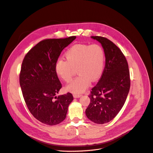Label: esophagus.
Masks as SVG:
<instances>
[{
    "label": "esophagus",
    "mask_w": 153,
    "mask_h": 153,
    "mask_svg": "<svg viewBox=\"0 0 153 153\" xmlns=\"http://www.w3.org/2000/svg\"><path fill=\"white\" fill-rule=\"evenodd\" d=\"M73 96L74 98H79L81 96V94H75L73 95Z\"/></svg>",
    "instance_id": "esophagus-1"
}]
</instances>
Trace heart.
I'll return each mask as SVG.
<instances>
[{
    "instance_id": "heart-1",
    "label": "heart",
    "mask_w": 153,
    "mask_h": 153,
    "mask_svg": "<svg viewBox=\"0 0 153 153\" xmlns=\"http://www.w3.org/2000/svg\"><path fill=\"white\" fill-rule=\"evenodd\" d=\"M66 60L59 59L56 64L57 75L65 82L72 79L76 69L78 75L69 83L66 89L74 94L84 92L90 81L94 82L101 76L105 64V52L99 44H76L65 54Z\"/></svg>"
}]
</instances>
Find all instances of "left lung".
Listing matches in <instances>:
<instances>
[{
  "label": "left lung",
  "instance_id": "1",
  "mask_svg": "<svg viewBox=\"0 0 153 153\" xmlns=\"http://www.w3.org/2000/svg\"><path fill=\"white\" fill-rule=\"evenodd\" d=\"M91 38L101 43L105 65L99 82L91 91V102L85 112L91 121L102 124L111 121L123 108L130 89V74L126 57L114 43L100 36Z\"/></svg>",
  "mask_w": 153,
  "mask_h": 153
}]
</instances>
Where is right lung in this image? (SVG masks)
Returning <instances> with one entry per match:
<instances>
[{
  "label": "right lung",
  "instance_id": "obj_1",
  "mask_svg": "<svg viewBox=\"0 0 153 153\" xmlns=\"http://www.w3.org/2000/svg\"><path fill=\"white\" fill-rule=\"evenodd\" d=\"M76 39H46L40 42L26 54L19 74L23 97L30 113L41 123L54 126L66 117L71 93L56 96L62 85L55 67L62 51Z\"/></svg>",
  "mask_w": 153,
  "mask_h": 153
}]
</instances>
